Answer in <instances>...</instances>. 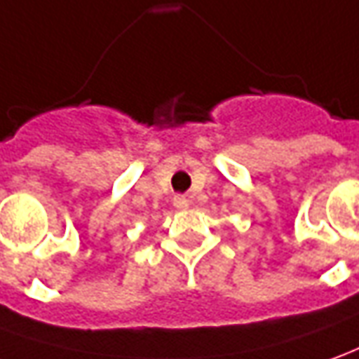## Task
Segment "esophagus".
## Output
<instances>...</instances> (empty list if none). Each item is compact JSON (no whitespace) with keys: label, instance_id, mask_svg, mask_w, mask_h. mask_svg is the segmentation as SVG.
Here are the masks:
<instances>
[{"label":"esophagus","instance_id":"1","mask_svg":"<svg viewBox=\"0 0 359 359\" xmlns=\"http://www.w3.org/2000/svg\"><path fill=\"white\" fill-rule=\"evenodd\" d=\"M174 205L177 207V209H187V205H189V199H187L185 195H175Z\"/></svg>","mask_w":359,"mask_h":359}]
</instances>
